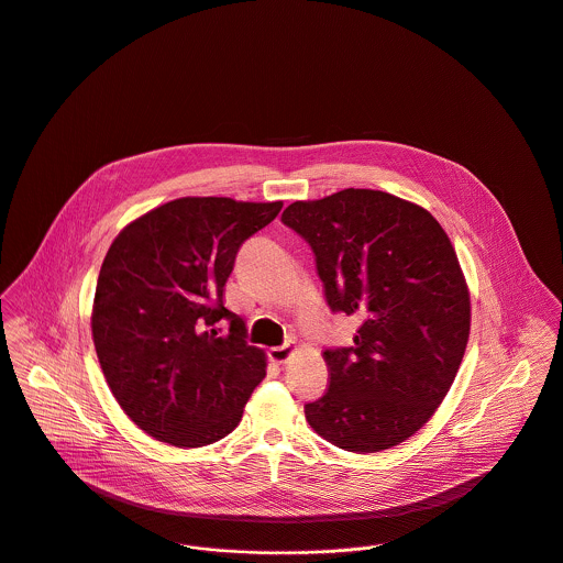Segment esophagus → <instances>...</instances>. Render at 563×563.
I'll use <instances>...</instances> for the list:
<instances>
[{
  "label": "esophagus",
  "mask_w": 563,
  "mask_h": 563,
  "mask_svg": "<svg viewBox=\"0 0 563 563\" xmlns=\"http://www.w3.org/2000/svg\"><path fill=\"white\" fill-rule=\"evenodd\" d=\"M294 351H296V344H294V342H287V344H283V346L269 349V360L276 362V364H285V362L291 357Z\"/></svg>",
  "instance_id": "1"
}]
</instances>
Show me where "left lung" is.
I'll return each instance as SVG.
<instances>
[{"label": "left lung", "mask_w": 563, "mask_h": 563, "mask_svg": "<svg viewBox=\"0 0 563 563\" xmlns=\"http://www.w3.org/2000/svg\"><path fill=\"white\" fill-rule=\"evenodd\" d=\"M283 223L313 250L329 309L360 320L351 346L324 351L331 382L305 406L309 426L357 454L404 443L445 399L470 340V291L445 230L368 188L294 201Z\"/></svg>", "instance_id": "1"}]
</instances>
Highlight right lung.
Segmentation results:
<instances>
[{
	"mask_svg": "<svg viewBox=\"0 0 563 563\" xmlns=\"http://www.w3.org/2000/svg\"><path fill=\"white\" fill-rule=\"evenodd\" d=\"M280 208L283 201L181 197L142 214L111 243L91 335L115 401L148 437L201 448L239 426L265 377V353L245 342V322L223 305V291L243 241Z\"/></svg>",
	"mask_w": 563,
	"mask_h": 563,
	"instance_id": "add662e5",
	"label": "right lung"
}]
</instances>
